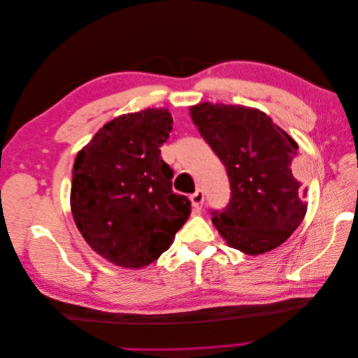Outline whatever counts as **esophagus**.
I'll return each mask as SVG.
<instances>
[{"instance_id": "34e87169", "label": "esophagus", "mask_w": 358, "mask_h": 358, "mask_svg": "<svg viewBox=\"0 0 358 358\" xmlns=\"http://www.w3.org/2000/svg\"><path fill=\"white\" fill-rule=\"evenodd\" d=\"M189 200L192 203V208L196 209V210H200L203 208V203H204V192H203V189H197L189 197Z\"/></svg>"}]
</instances>
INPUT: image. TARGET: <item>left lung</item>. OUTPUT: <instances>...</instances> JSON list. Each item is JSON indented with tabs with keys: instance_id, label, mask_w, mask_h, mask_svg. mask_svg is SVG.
Here are the masks:
<instances>
[{
	"instance_id": "obj_1",
	"label": "left lung",
	"mask_w": 358,
	"mask_h": 358,
	"mask_svg": "<svg viewBox=\"0 0 358 358\" xmlns=\"http://www.w3.org/2000/svg\"><path fill=\"white\" fill-rule=\"evenodd\" d=\"M189 110L230 180L229 204L212 210L216 230L248 255L282 245L308 209V189L292 175L297 143L272 117L251 107L201 103Z\"/></svg>"
}]
</instances>
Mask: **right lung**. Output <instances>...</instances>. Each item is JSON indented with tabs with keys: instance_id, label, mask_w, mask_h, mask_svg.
<instances>
[{
	"instance_id": "right-lung-1",
	"label": "right lung",
	"mask_w": 358,
	"mask_h": 358,
	"mask_svg": "<svg viewBox=\"0 0 358 358\" xmlns=\"http://www.w3.org/2000/svg\"><path fill=\"white\" fill-rule=\"evenodd\" d=\"M173 117L146 109L107 122L76 157L71 213L83 239L110 263L140 268L170 248L191 201L171 189L161 158Z\"/></svg>"
}]
</instances>
